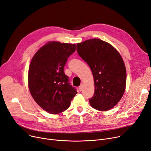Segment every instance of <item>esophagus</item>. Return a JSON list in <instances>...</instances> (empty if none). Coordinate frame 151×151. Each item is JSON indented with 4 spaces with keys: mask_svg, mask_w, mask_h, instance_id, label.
Returning a JSON list of instances; mask_svg holds the SVG:
<instances>
[{
    "mask_svg": "<svg viewBox=\"0 0 151 151\" xmlns=\"http://www.w3.org/2000/svg\"><path fill=\"white\" fill-rule=\"evenodd\" d=\"M78 89H79V90H80V91H81L83 89V85H80V87H79V88H78Z\"/></svg>",
    "mask_w": 151,
    "mask_h": 151,
    "instance_id": "34e87169",
    "label": "esophagus"
}]
</instances>
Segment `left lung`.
Returning a JSON list of instances; mask_svg holds the SVG:
<instances>
[{
  "label": "left lung",
  "instance_id": "left-lung-1",
  "mask_svg": "<svg viewBox=\"0 0 151 151\" xmlns=\"http://www.w3.org/2000/svg\"><path fill=\"white\" fill-rule=\"evenodd\" d=\"M76 50L93 76L95 92L89 99L91 106L99 111L113 108L126 86V68L121 55L111 45L98 38L77 43Z\"/></svg>",
  "mask_w": 151,
  "mask_h": 151
}]
</instances>
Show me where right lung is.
I'll return each mask as SVG.
<instances>
[{"instance_id":"1","label":"right lung","mask_w":151,"mask_h":151,"mask_svg":"<svg viewBox=\"0 0 151 151\" xmlns=\"http://www.w3.org/2000/svg\"><path fill=\"white\" fill-rule=\"evenodd\" d=\"M75 50V44L50 42L31 60L28 73L30 94L37 104L50 114H59L68 109L77 93L63 71L68 57Z\"/></svg>"}]
</instances>
